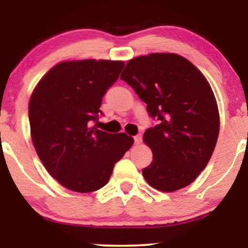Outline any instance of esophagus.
<instances>
[{"instance_id":"34e87169","label":"esophagus","mask_w":248,"mask_h":248,"mask_svg":"<svg viewBox=\"0 0 248 248\" xmlns=\"http://www.w3.org/2000/svg\"><path fill=\"white\" fill-rule=\"evenodd\" d=\"M142 142V135L138 134L134 137V144H140Z\"/></svg>"}]
</instances>
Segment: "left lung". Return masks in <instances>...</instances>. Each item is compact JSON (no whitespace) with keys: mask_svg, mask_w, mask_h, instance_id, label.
Instances as JSON below:
<instances>
[{"mask_svg":"<svg viewBox=\"0 0 248 248\" xmlns=\"http://www.w3.org/2000/svg\"><path fill=\"white\" fill-rule=\"evenodd\" d=\"M121 79L157 122L143 134L154 155L142 169L144 179L162 192L189 185L208 165L219 135L218 106L209 82L189 61L171 53L128 61Z\"/></svg>","mask_w":248,"mask_h":248,"instance_id":"8db88e82","label":"left lung"}]
</instances>
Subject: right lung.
<instances>
[{
    "label": "right lung",
    "instance_id": "1",
    "mask_svg": "<svg viewBox=\"0 0 248 248\" xmlns=\"http://www.w3.org/2000/svg\"><path fill=\"white\" fill-rule=\"evenodd\" d=\"M124 67L122 61L84 60L57 64L45 74L29 101V123L37 155L61 185L94 192L109 181L114 166L133 139L91 127Z\"/></svg>",
    "mask_w": 248,
    "mask_h": 248
}]
</instances>
